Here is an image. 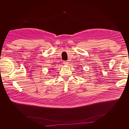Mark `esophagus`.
Returning a JSON list of instances; mask_svg holds the SVG:
<instances>
[{"mask_svg":"<svg viewBox=\"0 0 129 129\" xmlns=\"http://www.w3.org/2000/svg\"><path fill=\"white\" fill-rule=\"evenodd\" d=\"M68 63H69L68 61H64L63 62V63H64V64H65V65H68Z\"/></svg>","mask_w":129,"mask_h":129,"instance_id":"esophagus-1","label":"esophagus"}]
</instances>
